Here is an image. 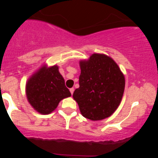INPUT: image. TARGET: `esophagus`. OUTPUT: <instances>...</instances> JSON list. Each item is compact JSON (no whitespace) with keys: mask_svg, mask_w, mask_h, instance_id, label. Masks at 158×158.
Returning <instances> with one entry per match:
<instances>
[{"mask_svg":"<svg viewBox=\"0 0 158 158\" xmlns=\"http://www.w3.org/2000/svg\"><path fill=\"white\" fill-rule=\"evenodd\" d=\"M69 91H70V93L73 95V92H74V89L73 88H71L70 89H69Z\"/></svg>","mask_w":158,"mask_h":158,"instance_id":"34e87169","label":"esophagus"}]
</instances>
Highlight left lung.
I'll return each instance as SVG.
<instances>
[{"label": "left lung", "mask_w": 158, "mask_h": 158, "mask_svg": "<svg viewBox=\"0 0 158 158\" xmlns=\"http://www.w3.org/2000/svg\"><path fill=\"white\" fill-rule=\"evenodd\" d=\"M79 88L73 97L84 117L102 120L111 116L120 104L125 88V77L111 58L93 54L80 61Z\"/></svg>", "instance_id": "left-lung-1"}]
</instances>
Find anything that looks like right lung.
I'll list each match as a JSON object with an SVG mask.
<instances>
[{
    "label": "right lung",
    "mask_w": 158,
    "mask_h": 158,
    "mask_svg": "<svg viewBox=\"0 0 158 158\" xmlns=\"http://www.w3.org/2000/svg\"><path fill=\"white\" fill-rule=\"evenodd\" d=\"M26 95L29 104L42 115L52 112L59 102L69 97L71 93L65 87V81L58 65H44L27 80Z\"/></svg>",
    "instance_id": "1"
}]
</instances>
